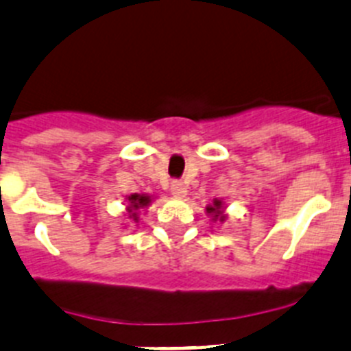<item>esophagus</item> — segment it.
Here are the masks:
<instances>
[{"label":"esophagus","mask_w":351,"mask_h":351,"mask_svg":"<svg viewBox=\"0 0 351 351\" xmlns=\"http://www.w3.org/2000/svg\"><path fill=\"white\" fill-rule=\"evenodd\" d=\"M170 191H172L173 197L181 198V197H184L186 193H188V188H186L181 181H172L170 182Z\"/></svg>","instance_id":"1"}]
</instances>
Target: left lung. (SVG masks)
<instances>
[{"label": "left lung", "instance_id": "obj_1", "mask_svg": "<svg viewBox=\"0 0 351 351\" xmlns=\"http://www.w3.org/2000/svg\"><path fill=\"white\" fill-rule=\"evenodd\" d=\"M221 200H214V205H208L207 207V212L208 214H212L214 215V219H217V217H219L221 221H224V214L223 212H221Z\"/></svg>", "mask_w": 351, "mask_h": 351}]
</instances>
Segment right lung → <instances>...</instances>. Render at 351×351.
Instances as JSON below:
<instances>
[{
	"label": "right lung",
	"mask_w": 351,
	"mask_h": 351,
	"mask_svg": "<svg viewBox=\"0 0 351 351\" xmlns=\"http://www.w3.org/2000/svg\"><path fill=\"white\" fill-rule=\"evenodd\" d=\"M128 202H130V205H128V212H130V217H134V221H137V214L136 210L141 207H147V204L151 202L149 197H146V195H130L128 197Z\"/></svg>",
	"instance_id": "right-lung-1"
}]
</instances>
